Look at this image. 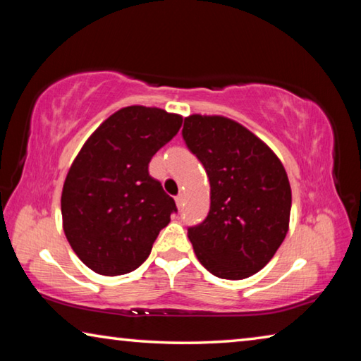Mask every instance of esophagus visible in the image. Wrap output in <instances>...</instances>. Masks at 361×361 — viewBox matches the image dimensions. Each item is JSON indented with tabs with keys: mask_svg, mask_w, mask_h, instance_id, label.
<instances>
[{
	"mask_svg": "<svg viewBox=\"0 0 361 361\" xmlns=\"http://www.w3.org/2000/svg\"><path fill=\"white\" fill-rule=\"evenodd\" d=\"M183 200H185V197H183V194H178V195H176V197H175V202H176V207H178V209H181Z\"/></svg>",
	"mask_w": 361,
	"mask_h": 361,
	"instance_id": "1",
	"label": "esophagus"
}]
</instances>
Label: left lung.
<instances>
[{"label":"left lung","instance_id":"1","mask_svg":"<svg viewBox=\"0 0 361 361\" xmlns=\"http://www.w3.org/2000/svg\"><path fill=\"white\" fill-rule=\"evenodd\" d=\"M183 138L210 181L209 215L188 229L195 256L219 279L253 276L288 232L291 188L282 162L247 127L224 116H188Z\"/></svg>","mask_w":361,"mask_h":361}]
</instances>
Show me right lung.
Wrapping results in <instances>:
<instances>
[{
	"instance_id": "1",
	"label": "right lung",
	"mask_w": 361,
	"mask_h": 361,
	"mask_svg": "<svg viewBox=\"0 0 361 361\" xmlns=\"http://www.w3.org/2000/svg\"><path fill=\"white\" fill-rule=\"evenodd\" d=\"M183 124L180 114L140 105L103 121L78 152L62 191L73 252L100 276H122L148 258L175 200L148 172L151 157Z\"/></svg>"
}]
</instances>
